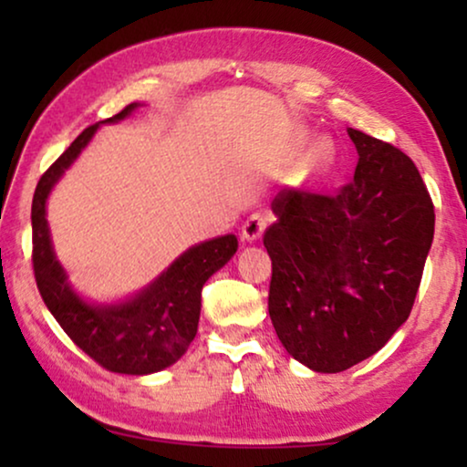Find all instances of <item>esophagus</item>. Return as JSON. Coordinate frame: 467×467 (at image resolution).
<instances>
[{
	"instance_id": "obj_1",
	"label": "esophagus",
	"mask_w": 467,
	"mask_h": 467,
	"mask_svg": "<svg viewBox=\"0 0 467 467\" xmlns=\"http://www.w3.org/2000/svg\"><path fill=\"white\" fill-rule=\"evenodd\" d=\"M267 223H270V216L265 213H253L246 219L244 225H242V238L246 242L259 240L261 234H264V229L267 227Z\"/></svg>"
}]
</instances>
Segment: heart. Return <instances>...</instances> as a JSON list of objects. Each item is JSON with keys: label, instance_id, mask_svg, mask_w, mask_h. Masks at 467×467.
Returning <instances> with one entry per match:
<instances>
[{"label": "heart", "instance_id": "b5f03b06", "mask_svg": "<svg viewBox=\"0 0 467 467\" xmlns=\"http://www.w3.org/2000/svg\"><path fill=\"white\" fill-rule=\"evenodd\" d=\"M321 150H325V146H321Z\"/></svg>", "mask_w": 467, "mask_h": 467}]
</instances>
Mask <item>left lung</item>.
Wrapping results in <instances>:
<instances>
[{
	"label": "left lung",
	"mask_w": 467,
	"mask_h": 467,
	"mask_svg": "<svg viewBox=\"0 0 467 467\" xmlns=\"http://www.w3.org/2000/svg\"><path fill=\"white\" fill-rule=\"evenodd\" d=\"M348 136L359 152L353 181L336 195L280 191L264 234L278 340L325 374L372 357L406 323L436 223L410 157L363 131Z\"/></svg>",
	"instance_id": "8db88e82"
}]
</instances>
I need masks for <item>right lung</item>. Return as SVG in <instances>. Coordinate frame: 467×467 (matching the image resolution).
<instances>
[{
	"label": "right lung",
	"mask_w": 467,
	"mask_h": 467,
	"mask_svg": "<svg viewBox=\"0 0 467 467\" xmlns=\"http://www.w3.org/2000/svg\"><path fill=\"white\" fill-rule=\"evenodd\" d=\"M140 104H130L112 119L130 117ZM99 123L87 127L67 150L44 171L31 203L34 229V274L37 291L76 347L85 350L101 368L119 374H152L171 366L187 353L200 323L202 286L238 251L235 235L202 242L182 253L155 283L123 304H87L67 283L66 270L55 257L47 221V200L74 159L98 131Z\"/></svg>",
	"instance_id": "1"
}]
</instances>
